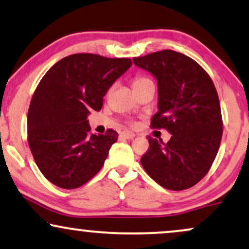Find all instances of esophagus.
I'll return each mask as SVG.
<instances>
[{
    "instance_id": "1",
    "label": "esophagus",
    "mask_w": 249,
    "mask_h": 249,
    "mask_svg": "<svg viewBox=\"0 0 249 249\" xmlns=\"http://www.w3.org/2000/svg\"><path fill=\"white\" fill-rule=\"evenodd\" d=\"M122 137L123 138H125V139H133V138L135 137V134L133 133V132H130V131H124V132H122Z\"/></svg>"
}]
</instances>
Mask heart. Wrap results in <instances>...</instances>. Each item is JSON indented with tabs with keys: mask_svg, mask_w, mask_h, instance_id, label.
Masks as SVG:
<instances>
[{
	"mask_svg": "<svg viewBox=\"0 0 249 249\" xmlns=\"http://www.w3.org/2000/svg\"><path fill=\"white\" fill-rule=\"evenodd\" d=\"M152 83H153V81L150 80L149 78L142 77V75H139V77H135L134 79H133V81H132V86H133V89H134V88L144 86V85L152 84Z\"/></svg>",
	"mask_w": 249,
	"mask_h": 249,
	"instance_id": "obj_1",
	"label": "heart"
}]
</instances>
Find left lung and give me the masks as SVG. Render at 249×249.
I'll use <instances>...</instances> for the list:
<instances>
[{
	"label": "left lung",
	"mask_w": 249,
	"mask_h": 249,
	"mask_svg": "<svg viewBox=\"0 0 249 249\" xmlns=\"http://www.w3.org/2000/svg\"><path fill=\"white\" fill-rule=\"evenodd\" d=\"M133 63L157 80L159 111L152 127L172 134L166 143L148 138L141 164L168 190L194 186L209 171L222 139L221 106L213 80L194 59L174 50L134 57Z\"/></svg>",
	"instance_id": "obj_1"
}]
</instances>
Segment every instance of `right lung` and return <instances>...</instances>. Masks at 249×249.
I'll list each match as a JSON object with an SVG mask.
<instances>
[{"label": "right lung", "mask_w": 249, "mask_h": 249, "mask_svg": "<svg viewBox=\"0 0 249 249\" xmlns=\"http://www.w3.org/2000/svg\"><path fill=\"white\" fill-rule=\"evenodd\" d=\"M131 58L74 54L47 71L27 114L28 144L42 175L73 190L101 170L118 134H89L90 110L99 111L112 84L131 68Z\"/></svg>", "instance_id": "right-lung-1"}]
</instances>
